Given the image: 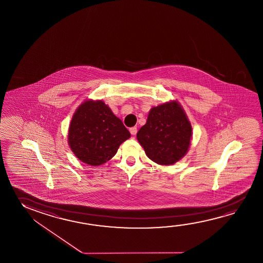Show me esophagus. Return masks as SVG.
<instances>
[{
  "mask_svg": "<svg viewBox=\"0 0 263 263\" xmlns=\"http://www.w3.org/2000/svg\"><path fill=\"white\" fill-rule=\"evenodd\" d=\"M129 131L131 135L135 136V135H137V133H138V128H137V126H133V127H130Z\"/></svg>",
  "mask_w": 263,
  "mask_h": 263,
  "instance_id": "obj_1",
  "label": "esophagus"
}]
</instances>
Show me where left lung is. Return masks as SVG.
<instances>
[{
	"mask_svg": "<svg viewBox=\"0 0 263 263\" xmlns=\"http://www.w3.org/2000/svg\"><path fill=\"white\" fill-rule=\"evenodd\" d=\"M137 138L151 160L171 165L187 153L192 125L180 104L167 103L151 109L146 125L139 129Z\"/></svg>",
	"mask_w": 263,
	"mask_h": 263,
	"instance_id": "obj_1",
	"label": "left lung"
}]
</instances>
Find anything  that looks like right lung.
Instances as JSON below:
<instances>
[{
  "mask_svg": "<svg viewBox=\"0 0 263 263\" xmlns=\"http://www.w3.org/2000/svg\"><path fill=\"white\" fill-rule=\"evenodd\" d=\"M129 131L102 101H86L70 122L69 145L78 159L99 166L117 154Z\"/></svg>",
  "mask_w": 263,
  "mask_h": 263,
  "instance_id": "right-lung-1",
  "label": "right lung"
}]
</instances>
